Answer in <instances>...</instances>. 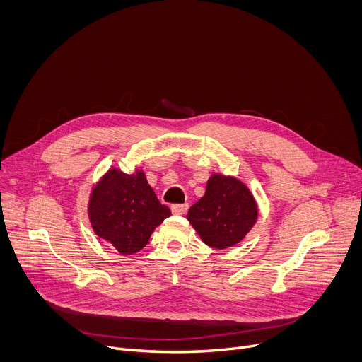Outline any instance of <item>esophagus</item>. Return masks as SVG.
I'll return each mask as SVG.
<instances>
[{
    "label": "esophagus",
    "instance_id": "34e87169",
    "mask_svg": "<svg viewBox=\"0 0 362 362\" xmlns=\"http://www.w3.org/2000/svg\"><path fill=\"white\" fill-rule=\"evenodd\" d=\"M172 214L173 215H185L186 211L189 209V204L183 203V204H172Z\"/></svg>",
    "mask_w": 362,
    "mask_h": 362
}]
</instances>
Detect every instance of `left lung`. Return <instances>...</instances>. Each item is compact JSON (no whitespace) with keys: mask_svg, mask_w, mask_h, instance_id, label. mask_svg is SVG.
Masks as SVG:
<instances>
[{"mask_svg":"<svg viewBox=\"0 0 362 362\" xmlns=\"http://www.w3.org/2000/svg\"><path fill=\"white\" fill-rule=\"evenodd\" d=\"M257 219V204L239 179L215 173L206 192L187 212V221L211 247L226 249L239 243Z\"/></svg>","mask_w":362,"mask_h":362,"instance_id":"left-lung-1","label":"left lung"}]
</instances>
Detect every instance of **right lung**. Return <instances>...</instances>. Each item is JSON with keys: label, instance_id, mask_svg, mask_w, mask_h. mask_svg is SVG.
Returning a JSON list of instances; mask_svg holds the SVG:
<instances>
[{"label": "right lung", "instance_id": "right-lung-1", "mask_svg": "<svg viewBox=\"0 0 362 362\" xmlns=\"http://www.w3.org/2000/svg\"><path fill=\"white\" fill-rule=\"evenodd\" d=\"M170 214L141 170L127 175L112 168L93 187L88 200V219L94 233L110 242L122 255L141 250L153 230Z\"/></svg>", "mask_w": 362, "mask_h": 362}]
</instances>
